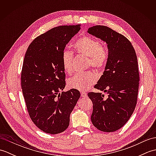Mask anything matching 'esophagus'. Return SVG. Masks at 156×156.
Masks as SVG:
<instances>
[{"label":"esophagus","instance_id":"esophagus-1","mask_svg":"<svg viewBox=\"0 0 156 156\" xmlns=\"http://www.w3.org/2000/svg\"><path fill=\"white\" fill-rule=\"evenodd\" d=\"M80 94H81V97H84V98H86V97H87V94L86 93V92H82Z\"/></svg>","mask_w":156,"mask_h":156}]
</instances>
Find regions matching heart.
<instances>
[{
    "label": "heart",
    "instance_id": "1",
    "mask_svg": "<svg viewBox=\"0 0 156 156\" xmlns=\"http://www.w3.org/2000/svg\"><path fill=\"white\" fill-rule=\"evenodd\" d=\"M74 48L79 54L89 58V64L94 68L101 69L105 66L107 62L108 53L104 46L97 39L85 36L75 43ZM72 52L68 50L63 51L62 55V64L64 70L67 74L72 72ZM97 75L94 72L88 71L76 74L68 80V86L72 89L78 90H86L97 81Z\"/></svg>",
    "mask_w": 156,
    "mask_h": 156
}]
</instances>
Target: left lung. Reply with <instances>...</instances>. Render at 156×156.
<instances>
[{
    "instance_id": "1",
    "label": "left lung",
    "mask_w": 156,
    "mask_h": 156,
    "mask_svg": "<svg viewBox=\"0 0 156 156\" xmlns=\"http://www.w3.org/2000/svg\"><path fill=\"white\" fill-rule=\"evenodd\" d=\"M88 33L106 42L108 58L103 74L94 88L107 92H89L93 104L91 121L104 132L121 129L133 114L137 104L139 81L137 58L131 43L125 36L103 25H96Z\"/></svg>"
}]
</instances>
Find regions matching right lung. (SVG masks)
Returning <instances> with one entry per match:
<instances>
[{"mask_svg": "<svg viewBox=\"0 0 156 156\" xmlns=\"http://www.w3.org/2000/svg\"><path fill=\"white\" fill-rule=\"evenodd\" d=\"M80 25L53 28L29 45L23 61L21 88L32 121L45 133L58 134L69 123V115L80 97L76 89L66 87L62 55Z\"/></svg>", "mask_w": 156, "mask_h": 156, "instance_id": "add662e5", "label": "right lung"}]
</instances>
